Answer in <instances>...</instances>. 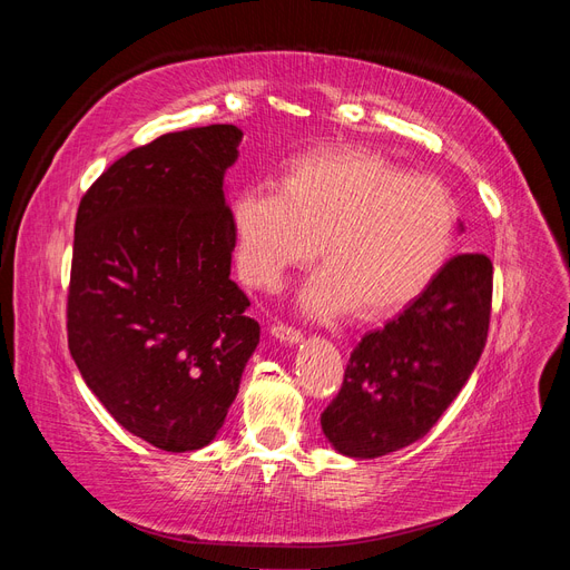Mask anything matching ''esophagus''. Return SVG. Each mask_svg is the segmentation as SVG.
<instances>
[{
  "mask_svg": "<svg viewBox=\"0 0 570 570\" xmlns=\"http://www.w3.org/2000/svg\"><path fill=\"white\" fill-rule=\"evenodd\" d=\"M271 335H273L275 340H278V342H283V344H289V347H295V344L302 342V333L295 331V327L283 325V323L273 325V327H271Z\"/></svg>",
  "mask_w": 570,
  "mask_h": 570,
  "instance_id": "34e87169",
  "label": "esophagus"
}]
</instances>
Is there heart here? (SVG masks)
Here are the masks:
<instances>
[{"instance_id": "obj_1", "label": "heart", "mask_w": 570, "mask_h": 570, "mask_svg": "<svg viewBox=\"0 0 570 570\" xmlns=\"http://www.w3.org/2000/svg\"><path fill=\"white\" fill-rule=\"evenodd\" d=\"M235 262L258 289L323 254L299 292L308 318L400 312L433 285L450 258L456 206L442 183L406 174L368 149H323L295 159L283 189L256 183L233 202Z\"/></svg>"}]
</instances>
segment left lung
Segmentation results:
<instances>
[{
	"label": "left lung",
	"instance_id": "obj_1",
	"mask_svg": "<svg viewBox=\"0 0 570 570\" xmlns=\"http://www.w3.org/2000/svg\"><path fill=\"white\" fill-rule=\"evenodd\" d=\"M490 306L492 262L459 254L400 316L361 337L337 396L321 413L335 452L377 459L428 435L469 383Z\"/></svg>",
	"mask_w": 570,
	"mask_h": 570
}]
</instances>
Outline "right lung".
Wrapping results in <instances>:
<instances>
[{"mask_svg": "<svg viewBox=\"0 0 570 570\" xmlns=\"http://www.w3.org/2000/svg\"><path fill=\"white\" fill-rule=\"evenodd\" d=\"M239 142L228 124L161 135L78 206L68 350L101 406L164 452L214 442L262 333L230 281L223 178Z\"/></svg>", "mask_w": 570, "mask_h": 570, "instance_id": "add662e5", "label": "right lung"}]
</instances>
